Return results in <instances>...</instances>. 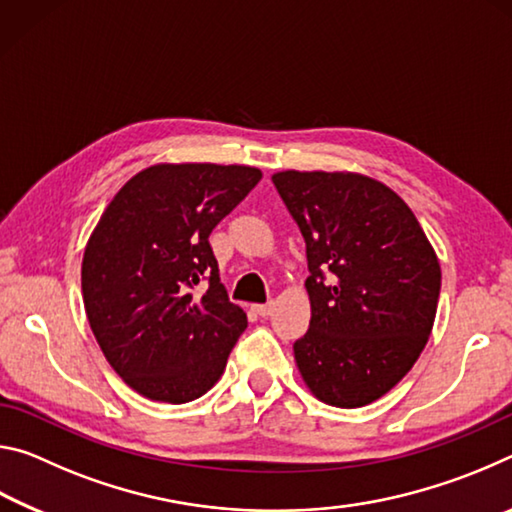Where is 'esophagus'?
Instances as JSON below:
<instances>
[{
  "label": "esophagus",
  "mask_w": 512,
  "mask_h": 512,
  "mask_svg": "<svg viewBox=\"0 0 512 512\" xmlns=\"http://www.w3.org/2000/svg\"><path fill=\"white\" fill-rule=\"evenodd\" d=\"M255 311L262 318H266V316H271L273 314V302H268V305H255Z\"/></svg>",
  "instance_id": "34e87169"
}]
</instances>
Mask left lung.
Here are the masks:
<instances>
[{"label":"left lung","instance_id":"8db88e82","mask_svg":"<svg viewBox=\"0 0 512 512\" xmlns=\"http://www.w3.org/2000/svg\"><path fill=\"white\" fill-rule=\"evenodd\" d=\"M273 185L305 237L309 332L293 343L320 402L379 400L418 361L436 318L440 264L391 187L350 171H280Z\"/></svg>","mask_w":512,"mask_h":512}]
</instances>
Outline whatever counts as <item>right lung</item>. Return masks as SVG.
Wrapping results in <instances>:
<instances>
[{"label":"right lung","instance_id":"add662e5","mask_svg":"<svg viewBox=\"0 0 512 512\" xmlns=\"http://www.w3.org/2000/svg\"><path fill=\"white\" fill-rule=\"evenodd\" d=\"M259 180L244 164H153L119 189L88 239L81 287L92 334L153 402L210 391L248 325L219 280L210 232Z\"/></svg>","mask_w":512,"mask_h":512}]
</instances>
